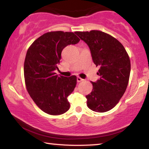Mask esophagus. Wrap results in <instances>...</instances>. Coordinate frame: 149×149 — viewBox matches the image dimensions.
I'll return each mask as SVG.
<instances>
[{
  "mask_svg": "<svg viewBox=\"0 0 149 149\" xmlns=\"http://www.w3.org/2000/svg\"><path fill=\"white\" fill-rule=\"evenodd\" d=\"M77 82H81V81H83V79H81V77H77Z\"/></svg>",
  "mask_w": 149,
  "mask_h": 149,
  "instance_id": "34e87169",
  "label": "esophagus"
}]
</instances>
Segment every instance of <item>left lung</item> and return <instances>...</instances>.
I'll return each instance as SVG.
<instances>
[{
    "label": "left lung",
    "instance_id": "1",
    "mask_svg": "<svg viewBox=\"0 0 149 149\" xmlns=\"http://www.w3.org/2000/svg\"><path fill=\"white\" fill-rule=\"evenodd\" d=\"M90 49L93 63L100 67V79L91 82L92 92L86 96L87 107L104 113L114 108L127 89L130 72L129 56L115 38L100 31L76 32Z\"/></svg>",
    "mask_w": 149,
    "mask_h": 149
}]
</instances>
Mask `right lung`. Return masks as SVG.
Segmentation results:
<instances>
[{
	"instance_id": "obj_1",
	"label": "right lung",
	"mask_w": 149,
	"mask_h": 149,
	"mask_svg": "<svg viewBox=\"0 0 149 149\" xmlns=\"http://www.w3.org/2000/svg\"><path fill=\"white\" fill-rule=\"evenodd\" d=\"M80 41L73 33L49 32L35 40L27 51L24 64L26 87L36 104L45 113L59 115L70 108L67 98L77 84V77H59L55 70L61 52Z\"/></svg>"
}]
</instances>
